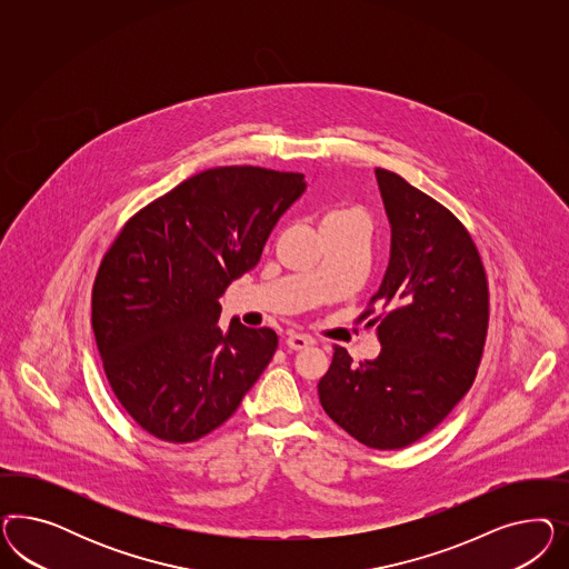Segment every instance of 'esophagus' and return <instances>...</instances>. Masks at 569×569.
Returning a JSON list of instances; mask_svg holds the SVG:
<instances>
[{"instance_id": "34e87169", "label": "esophagus", "mask_w": 569, "mask_h": 569, "mask_svg": "<svg viewBox=\"0 0 569 569\" xmlns=\"http://www.w3.org/2000/svg\"><path fill=\"white\" fill-rule=\"evenodd\" d=\"M286 345H288V348H292V350H302V348L312 345V340H310L309 336H302V333H290L286 338Z\"/></svg>"}]
</instances>
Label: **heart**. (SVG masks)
Here are the masks:
<instances>
[{
    "label": "heart",
    "mask_w": 569,
    "mask_h": 569,
    "mask_svg": "<svg viewBox=\"0 0 569 569\" xmlns=\"http://www.w3.org/2000/svg\"><path fill=\"white\" fill-rule=\"evenodd\" d=\"M321 227H362V229H367V217L361 208L331 207L323 212Z\"/></svg>",
    "instance_id": "b5f03b06"
}]
</instances>
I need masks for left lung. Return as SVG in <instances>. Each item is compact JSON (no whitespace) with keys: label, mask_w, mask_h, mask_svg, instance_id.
<instances>
[{"label":"left lung","mask_w":569,"mask_h":569,"mask_svg":"<svg viewBox=\"0 0 569 569\" xmlns=\"http://www.w3.org/2000/svg\"><path fill=\"white\" fill-rule=\"evenodd\" d=\"M376 177L392 248L357 323L376 329L381 350L355 362L333 346L319 400L365 447L395 450L433 430L471 388L488 331V279L469 231L448 208L397 172L376 169Z\"/></svg>","instance_id":"left-lung-1"}]
</instances>
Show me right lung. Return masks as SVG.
Returning a JSON list of instances; mask_svg holds the SVG:
<instances>
[{"instance_id":"1","label":"right lung","mask_w":569,"mask_h":569,"mask_svg":"<svg viewBox=\"0 0 569 569\" xmlns=\"http://www.w3.org/2000/svg\"><path fill=\"white\" fill-rule=\"evenodd\" d=\"M302 172L217 167L136 212L103 254L91 326L122 409L158 440L186 445L236 413L277 350L273 329L231 319L219 298L254 269Z\"/></svg>"}]
</instances>
